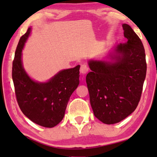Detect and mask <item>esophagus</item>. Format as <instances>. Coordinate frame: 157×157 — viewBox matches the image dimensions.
<instances>
[{
  "instance_id": "1",
  "label": "esophagus",
  "mask_w": 157,
  "mask_h": 157,
  "mask_svg": "<svg viewBox=\"0 0 157 157\" xmlns=\"http://www.w3.org/2000/svg\"><path fill=\"white\" fill-rule=\"evenodd\" d=\"M79 72H80L82 75H86L89 72V68L87 67L86 65L82 64L80 66V69H79Z\"/></svg>"
}]
</instances>
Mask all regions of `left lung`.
Returning a JSON list of instances; mask_svg holds the SVG:
<instances>
[{"mask_svg": "<svg viewBox=\"0 0 157 157\" xmlns=\"http://www.w3.org/2000/svg\"><path fill=\"white\" fill-rule=\"evenodd\" d=\"M127 41L113 47L109 61L89 60L86 81L94 116L103 123L123 121L136 109L141 96L147 63L141 40L123 24Z\"/></svg>", "mask_w": 157, "mask_h": 157, "instance_id": "1", "label": "left lung"}]
</instances>
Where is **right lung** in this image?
Returning a JSON list of instances; mask_svg holds the SVG:
<instances>
[{
  "label": "right lung",
  "instance_id": "1",
  "mask_svg": "<svg viewBox=\"0 0 157 157\" xmlns=\"http://www.w3.org/2000/svg\"><path fill=\"white\" fill-rule=\"evenodd\" d=\"M31 32L21 37L12 63V79L18 106L23 114L33 123L51 128L64 116L71 95L78 86L79 67L60 71L46 82L30 78L22 63V50Z\"/></svg>",
  "mask_w": 157,
  "mask_h": 157
}]
</instances>
